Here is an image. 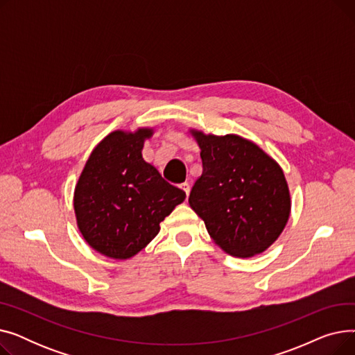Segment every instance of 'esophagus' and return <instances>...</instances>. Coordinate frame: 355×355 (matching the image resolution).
Masks as SVG:
<instances>
[{"instance_id":"34e87169","label":"esophagus","mask_w":355,"mask_h":355,"mask_svg":"<svg viewBox=\"0 0 355 355\" xmlns=\"http://www.w3.org/2000/svg\"><path fill=\"white\" fill-rule=\"evenodd\" d=\"M181 190L185 193V196L189 197V194H190V184L189 182H182L181 184Z\"/></svg>"}]
</instances>
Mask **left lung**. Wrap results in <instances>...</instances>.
<instances>
[{"label":"left lung","instance_id":"obj_1","mask_svg":"<svg viewBox=\"0 0 355 355\" xmlns=\"http://www.w3.org/2000/svg\"><path fill=\"white\" fill-rule=\"evenodd\" d=\"M191 134L202 161V174L189 197L191 209L226 253L252 257L265 252L285 229L291 213L282 168L239 135Z\"/></svg>","mask_w":355,"mask_h":355}]
</instances>
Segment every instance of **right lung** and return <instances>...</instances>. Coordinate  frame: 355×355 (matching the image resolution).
Listing matches in <instances>:
<instances>
[{
	"instance_id": "1",
	"label": "right lung",
	"mask_w": 355,
	"mask_h": 355,
	"mask_svg": "<svg viewBox=\"0 0 355 355\" xmlns=\"http://www.w3.org/2000/svg\"><path fill=\"white\" fill-rule=\"evenodd\" d=\"M154 130H115L93 149L74 189L78 226L96 252L129 259L159 232V223L185 198L142 158Z\"/></svg>"
}]
</instances>
